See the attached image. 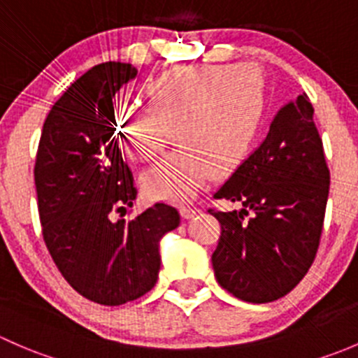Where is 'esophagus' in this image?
<instances>
[{"label": "esophagus", "instance_id": "34e87169", "mask_svg": "<svg viewBox=\"0 0 358 358\" xmlns=\"http://www.w3.org/2000/svg\"><path fill=\"white\" fill-rule=\"evenodd\" d=\"M180 213H182V216L183 218H194V216L197 215V213H199V209L197 208H190V206H183V208H180Z\"/></svg>", "mask_w": 358, "mask_h": 358}]
</instances>
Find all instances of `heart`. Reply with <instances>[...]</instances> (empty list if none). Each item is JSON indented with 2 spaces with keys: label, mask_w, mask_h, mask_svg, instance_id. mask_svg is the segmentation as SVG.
Listing matches in <instances>:
<instances>
[{
  "label": "heart",
  "mask_w": 358,
  "mask_h": 358,
  "mask_svg": "<svg viewBox=\"0 0 358 358\" xmlns=\"http://www.w3.org/2000/svg\"><path fill=\"white\" fill-rule=\"evenodd\" d=\"M147 107L119 106L114 131L129 159L149 162L169 129L178 149L142 175L149 199L185 202L209 176L236 171L259 128L265 83L259 69L241 66H178L143 88Z\"/></svg>",
  "instance_id": "obj_1"
}]
</instances>
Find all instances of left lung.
<instances>
[{
  "label": "left lung",
  "mask_w": 358,
  "mask_h": 358,
  "mask_svg": "<svg viewBox=\"0 0 358 358\" xmlns=\"http://www.w3.org/2000/svg\"><path fill=\"white\" fill-rule=\"evenodd\" d=\"M329 183L303 93L280 107L266 138L216 190L215 199L243 204L241 211L209 209L222 225L211 256L220 286L248 303L275 301L294 289L319 249Z\"/></svg>",
  "instance_id": "1"
}]
</instances>
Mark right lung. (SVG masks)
Listing matches in <instances>:
<instances>
[{"label": "right lung", "mask_w": 358, "mask_h": 358, "mask_svg": "<svg viewBox=\"0 0 358 358\" xmlns=\"http://www.w3.org/2000/svg\"><path fill=\"white\" fill-rule=\"evenodd\" d=\"M136 72L106 62L76 79L46 115L34 166L43 239L57 268L79 294L107 306L156 286L159 241L180 225L164 202L115 220L136 189L115 138L112 99Z\"/></svg>", "instance_id": "1"}]
</instances>
